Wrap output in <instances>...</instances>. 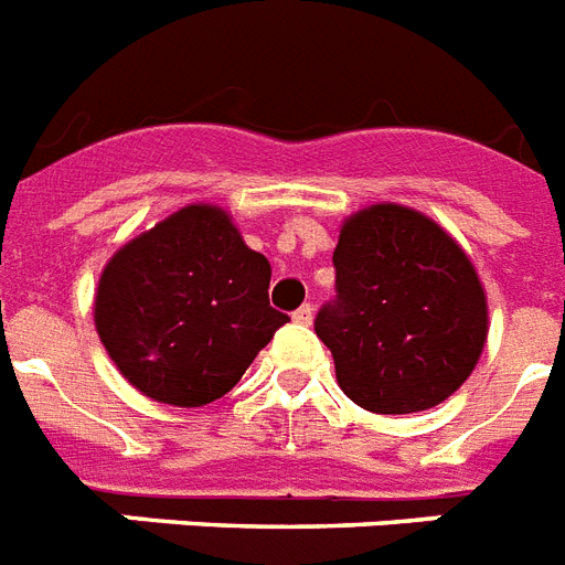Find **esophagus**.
Returning a JSON list of instances; mask_svg holds the SVG:
<instances>
[{
  "label": "esophagus",
  "mask_w": 565,
  "mask_h": 565,
  "mask_svg": "<svg viewBox=\"0 0 565 565\" xmlns=\"http://www.w3.org/2000/svg\"><path fill=\"white\" fill-rule=\"evenodd\" d=\"M311 318H315V309H311L309 303L300 306V309H297L295 315H291V320H295V323H300V327H309Z\"/></svg>",
  "instance_id": "34e87169"
}]
</instances>
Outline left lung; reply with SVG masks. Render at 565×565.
Returning a JSON list of instances; mask_svg holds the SVG:
<instances>
[{
    "mask_svg": "<svg viewBox=\"0 0 565 565\" xmlns=\"http://www.w3.org/2000/svg\"><path fill=\"white\" fill-rule=\"evenodd\" d=\"M338 300L315 318L338 385L373 414H414L452 396L487 344L476 265L437 221L373 204L341 224Z\"/></svg>",
    "mask_w": 565,
    "mask_h": 565,
    "instance_id": "obj_1",
    "label": "left lung"
}]
</instances>
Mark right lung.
Listing matches in <instances>:
<instances>
[{
	"instance_id": "right-lung-1",
	"label": "right lung",
	"mask_w": 565,
	"mask_h": 565,
	"mask_svg": "<svg viewBox=\"0 0 565 565\" xmlns=\"http://www.w3.org/2000/svg\"><path fill=\"white\" fill-rule=\"evenodd\" d=\"M270 265L227 212L189 204L128 245L98 277L96 332L148 399L198 408L236 387L288 315L268 303Z\"/></svg>"
}]
</instances>
